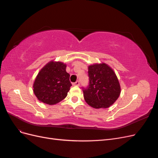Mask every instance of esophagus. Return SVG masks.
Segmentation results:
<instances>
[{"mask_svg":"<svg viewBox=\"0 0 158 158\" xmlns=\"http://www.w3.org/2000/svg\"><path fill=\"white\" fill-rule=\"evenodd\" d=\"M73 85H80V82H79V81H76V82L73 83Z\"/></svg>","mask_w":158,"mask_h":158,"instance_id":"34e87169","label":"esophagus"}]
</instances>
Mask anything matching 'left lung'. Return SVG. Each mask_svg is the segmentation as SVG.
Instances as JSON below:
<instances>
[{"mask_svg":"<svg viewBox=\"0 0 158 158\" xmlns=\"http://www.w3.org/2000/svg\"><path fill=\"white\" fill-rule=\"evenodd\" d=\"M89 85L83 88L85 102L95 109L108 108L118 99L121 85L113 70L106 63L88 66Z\"/></svg>","mask_w":158,"mask_h":158,"instance_id":"1","label":"left lung"}]
</instances>
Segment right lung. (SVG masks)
I'll list each match as a JSON object with an SVG mask.
<instances>
[{
	"instance_id": "1",
	"label": "right lung",
	"mask_w": 158,
	"mask_h": 158,
	"mask_svg": "<svg viewBox=\"0 0 158 158\" xmlns=\"http://www.w3.org/2000/svg\"><path fill=\"white\" fill-rule=\"evenodd\" d=\"M66 64L51 60L39 72L33 82V93L39 101L48 105L61 102L68 94L72 85Z\"/></svg>"
}]
</instances>
